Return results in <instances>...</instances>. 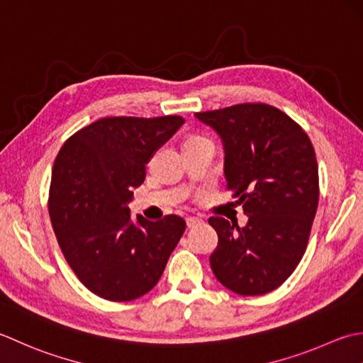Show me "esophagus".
<instances>
[{
    "label": "esophagus",
    "mask_w": 363,
    "mask_h": 363,
    "mask_svg": "<svg viewBox=\"0 0 363 363\" xmlns=\"http://www.w3.org/2000/svg\"><path fill=\"white\" fill-rule=\"evenodd\" d=\"M202 223V219H199V218H196V216H188L186 218V225L191 228V227H196V225H199Z\"/></svg>",
    "instance_id": "34e87169"
}]
</instances>
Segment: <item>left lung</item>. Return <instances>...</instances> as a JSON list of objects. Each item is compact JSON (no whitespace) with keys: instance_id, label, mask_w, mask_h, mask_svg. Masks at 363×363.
Segmentation results:
<instances>
[{"instance_id":"obj_1","label":"left lung","mask_w":363,"mask_h":363,"mask_svg":"<svg viewBox=\"0 0 363 363\" xmlns=\"http://www.w3.org/2000/svg\"><path fill=\"white\" fill-rule=\"evenodd\" d=\"M196 119L224 145L227 188L247 214V224L210 218L218 247L214 276L241 296L276 290L306 252L320 188L313 145L298 123L263 103L197 113Z\"/></svg>"}]
</instances>
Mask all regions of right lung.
<instances>
[{"label": "right lung", "mask_w": 363, "mask_h": 363, "mask_svg": "<svg viewBox=\"0 0 363 363\" xmlns=\"http://www.w3.org/2000/svg\"><path fill=\"white\" fill-rule=\"evenodd\" d=\"M184 121L179 116L106 117L75 133L57 153L50 218L65 260L94 294L138 299L158 284L184 232L180 216L131 218L145 166Z\"/></svg>", "instance_id": "1"}]
</instances>
